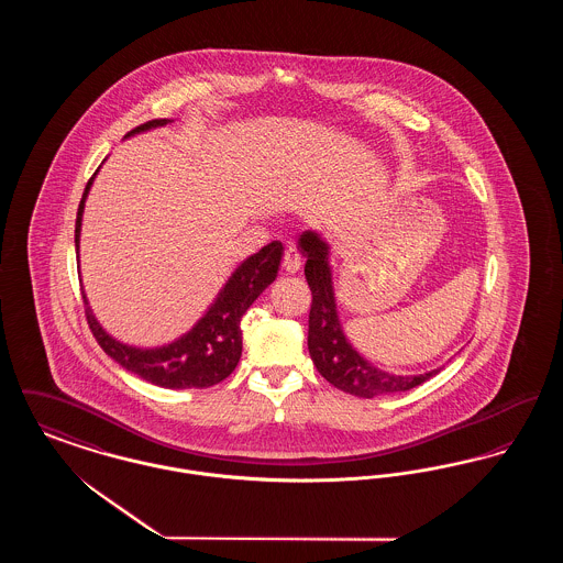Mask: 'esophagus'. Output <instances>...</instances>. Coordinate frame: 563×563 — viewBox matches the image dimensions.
<instances>
[{
    "mask_svg": "<svg viewBox=\"0 0 563 563\" xmlns=\"http://www.w3.org/2000/svg\"><path fill=\"white\" fill-rule=\"evenodd\" d=\"M283 266L287 272L295 274L297 269L301 268V253L295 246H287L285 249V257H283Z\"/></svg>",
    "mask_w": 563,
    "mask_h": 563,
    "instance_id": "1",
    "label": "esophagus"
}]
</instances>
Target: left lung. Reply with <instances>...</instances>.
I'll list each match as a JSON object with an SVG mask.
<instances>
[{"mask_svg":"<svg viewBox=\"0 0 563 563\" xmlns=\"http://www.w3.org/2000/svg\"><path fill=\"white\" fill-rule=\"evenodd\" d=\"M306 257V280L312 291L310 321H308V350L319 374L338 390L358 399H374L377 395L405 393L424 384L439 369L420 375H393L367 363L350 346L338 321L335 297L331 285V269L327 264V244L314 234L303 232L299 239Z\"/></svg>","mask_w":563,"mask_h":563,"instance_id":"8db88e82","label":"left lung"}]
</instances>
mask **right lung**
I'll return each mask as SVG.
<instances>
[{
  "label": "right lung",
  "mask_w": 563,
  "mask_h": 563,
  "mask_svg": "<svg viewBox=\"0 0 563 563\" xmlns=\"http://www.w3.org/2000/svg\"><path fill=\"white\" fill-rule=\"evenodd\" d=\"M168 122H170L168 118L150 120V122L133 129L126 136L141 133V131H150L156 126H164ZM95 175L88 179L86 189L81 194L80 207H78L76 253L80 249L84 200L88 196V189L92 186ZM283 251H285L283 242L272 241L260 253L251 255L230 276V280L225 283V287L214 299L209 312L198 321V324L189 333L168 346L141 350L115 342L92 317L86 295L81 291L86 321H88L95 340L99 342V346L106 350V354H109L118 365H122L126 372H133L139 377L147 379L150 384H156L162 388H209V386L223 382L236 369L242 354V314L249 310V306L260 297L269 283H274L280 260H283Z\"/></svg>",
  "instance_id": "add662e5"
}]
</instances>
